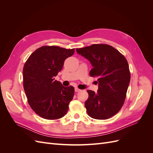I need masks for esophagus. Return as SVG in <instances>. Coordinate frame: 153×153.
<instances>
[{
	"label": "esophagus",
	"mask_w": 153,
	"mask_h": 153,
	"mask_svg": "<svg viewBox=\"0 0 153 153\" xmlns=\"http://www.w3.org/2000/svg\"><path fill=\"white\" fill-rule=\"evenodd\" d=\"M80 91V89H78V88H77V87H75V92H79Z\"/></svg>",
	"instance_id": "esophagus-1"
}]
</instances>
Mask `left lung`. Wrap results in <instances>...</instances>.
<instances>
[{
  "label": "left lung",
  "instance_id": "1",
  "mask_svg": "<svg viewBox=\"0 0 153 153\" xmlns=\"http://www.w3.org/2000/svg\"><path fill=\"white\" fill-rule=\"evenodd\" d=\"M76 52L90 62L91 76L98 78V92L87 90V112L96 119H107L121 110L130 82L128 63L112 46L94 44L77 48Z\"/></svg>",
  "mask_w": 153,
  "mask_h": 153
}]
</instances>
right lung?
I'll use <instances>...</instances> for the list:
<instances>
[{
  "label": "right lung",
  "mask_w": 153,
  "mask_h": 153,
  "mask_svg": "<svg viewBox=\"0 0 153 153\" xmlns=\"http://www.w3.org/2000/svg\"><path fill=\"white\" fill-rule=\"evenodd\" d=\"M75 49L45 46L32 53L23 69L24 88L31 108L46 119H60L67 113L73 100V86L64 87L55 76Z\"/></svg>",
  "instance_id": "add662e5"
}]
</instances>
